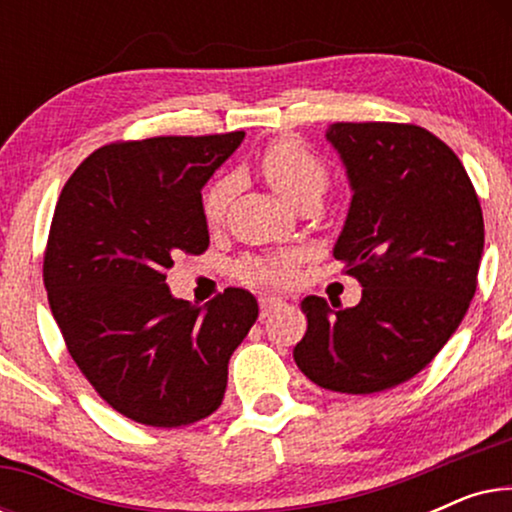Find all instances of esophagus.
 I'll use <instances>...</instances> for the list:
<instances>
[{
    "mask_svg": "<svg viewBox=\"0 0 512 512\" xmlns=\"http://www.w3.org/2000/svg\"><path fill=\"white\" fill-rule=\"evenodd\" d=\"M258 305H261V317H268L272 310H277V307L284 305V300L277 296H261L258 298Z\"/></svg>",
    "mask_w": 512,
    "mask_h": 512,
    "instance_id": "1",
    "label": "esophagus"
}]
</instances>
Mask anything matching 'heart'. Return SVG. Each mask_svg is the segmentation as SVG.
<instances>
[{"mask_svg": "<svg viewBox=\"0 0 512 512\" xmlns=\"http://www.w3.org/2000/svg\"><path fill=\"white\" fill-rule=\"evenodd\" d=\"M261 170L270 186L282 195L286 202L296 205L310 195H321L328 184V170L317 153L307 149L303 142L291 137L275 139L261 153ZM233 179L221 177L207 186L202 193V214L209 223H219L226 212ZM240 275L258 284H284L291 277L289 258H249L240 265Z\"/></svg>", "mask_w": 512, "mask_h": 512, "instance_id": "1", "label": "heart"}]
</instances>
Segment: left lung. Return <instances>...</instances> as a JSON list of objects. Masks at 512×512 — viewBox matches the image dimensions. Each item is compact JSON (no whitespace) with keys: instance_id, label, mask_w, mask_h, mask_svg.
<instances>
[{"instance_id":"obj_1","label":"left lung","mask_w":512,"mask_h":512,"mask_svg":"<svg viewBox=\"0 0 512 512\" xmlns=\"http://www.w3.org/2000/svg\"><path fill=\"white\" fill-rule=\"evenodd\" d=\"M326 139L352 188L333 256L363 293L354 307L307 296L293 359L319 387L375 394L415 377L457 331L478 286L485 223L461 160L429 130L333 123Z\"/></svg>"}]
</instances>
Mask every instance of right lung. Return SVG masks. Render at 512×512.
<instances>
[{"label": "right lung", "mask_w": 512, "mask_h": 512, "mask_svg": "<svg viewBox=\"0 0 512 512\" xmlns=\"http://www.w3.org/2000/svg\"><path fill=\"white\" fill-rule=\"evenodd\" d=\"M242 139L240 130L102 146L55 205L48 305L86 380L132 422L174 429L212 415L258 317L244 289L195 307L165 284L179 251L209 247L202 186Z\"/></svg>", "instance_id": "right-lung-1"}]
</instances>
